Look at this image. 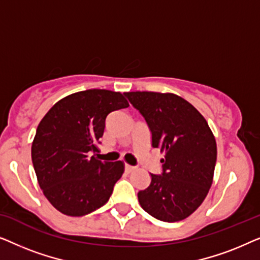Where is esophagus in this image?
I'll return each instance as SVG.
<instances>
[{
    "label": "esophagus",
    "instance_id": "34e87169",
    "mask_svg": "<svg viewBox=\"0 0 260 260\" xmlns=\"http://www.w3.org/2000/svg\"><path fill=\"white\" fill-rule=\"evenodd\" d=\"M135 170H136V167L130 166V165H125V172L126 173H133V172H135Z\"/></svg>",
    "mask_w": 260,
    "mask_h": 260
}]
</instances>
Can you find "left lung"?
<instances>
[{
  "label": "left lung",
  "instance_id": "left-lung-1",
  "mask_svg": "<svg viewBox=\"0 0 260 260\" xmlns=\"http://www.w3.org/2000/svg\"><path fill=\"white\" fill-rule=\"evenodd\" d=\"M151 131L152 147L165 152L162 175H151L138 191L141 207L175 222L189 216L207 197L216 162V142L204 116L186 99L161 92H125Z\"/></svg>",
  "mask_w": 260,
  "mask_h": 260
}]
</instances>
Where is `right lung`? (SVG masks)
I'll use <instances>...</instances> for the list:
<instances>
[{"label":"right lung","instance_id":"right-lung-1","mask_svg":"<svg viewBox=\"0 0 260 260\" xmlns=\"http://www.w3.org/2000/svg\"><path fill=\"white\" fill-rule=\"evenodd\" d=\"M129 103L120 92L86 90L60 99L49 109L31 143L39 186L62 214L83 216L109 201L124 162H103L98 151L110 112Z\"/></svg>","mask_w":260,"mask_h":260}]
</instances>
